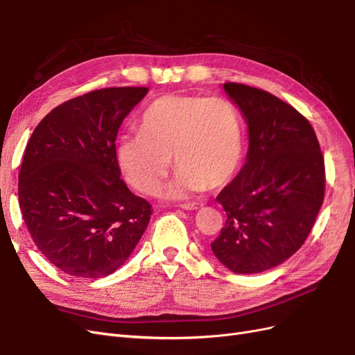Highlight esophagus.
Here are the masks:
<instances>
[{"label": "esophagus", "instance_id": "esophagus-1", "mask_svg": "<svg viewBox=\"0 0 355 355\" xmlns=\"http://www.w3.org/2000/svg\"><path fill=\"white\" fill-rule=\"evenodd\" d=\"M202 204H200V202H183V204H179V207L180 209H183V210H197V209H200Z\"/></svg>", "mask_w": 355, "mask_h": 355}]
</instances>
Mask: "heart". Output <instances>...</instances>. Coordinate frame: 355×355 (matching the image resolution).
<instances>
[{"label":"heart","mask_w":355,"mask_h":355,"mask_svg":"<svg viewBox=\"0 0 355 355\" xmlns=\"http://www.w3.org/2000/svg\"><path fill=\"white\" fill-rule=\"evenodd\" d=\"M141 133L119 144V163L138 191L154 195L172 166L179 168L168 197L225 187L242 158L239 110L225 96L164 95L146 107Z\"/></svg>","instance_id":"heart-1"}]
</instances>
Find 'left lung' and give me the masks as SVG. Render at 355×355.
I'll list each match as a JSON object with an SVG mask.
<instances>
[{
    "label": "left lung",
    "instance_id": "8db88e82",
    "mask_svg": "<svg viewBox=\"0 0 355 355\" xmlns=\"http://www.w3.org/2000/svg\"><path fill=\"white\" fill-rule=\"evenodd\" d=\"M223 88L247 120L250 146L238 176L216 197L227 218L211 250L234 273H261L307 239L324 198V158L294 107L243 83Z\"/></svg>",
    "mask_w": 355,
    "mask_h": 355
}]
</instances>
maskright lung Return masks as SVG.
<instances>
[{
    "label": "right lung",
    "instance_id": "1",
    "mask_svg": "<svg viewBox=\"0 0 355 355\" xmlns=\"http://www.w3.org/2000/svg\"><path fill=\"white\" fill-rule=\"evenodd\" d=\"M146 87L104 88L51 110L35 128L19 173V205L38 250L80 279L112 275L135 250L151 204L120 179L123 119Z\"/></svg>",
    "mask_w": 355,
    "mask_h": 355
}]
</instances>
